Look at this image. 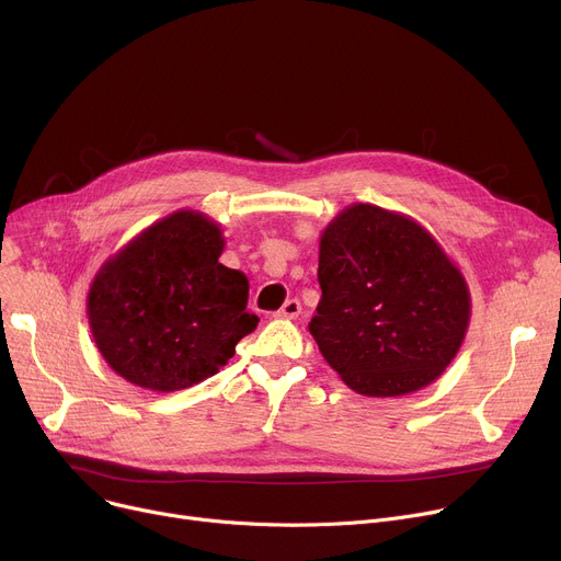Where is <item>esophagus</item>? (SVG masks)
Masks as SVG:
<instances>
[{"mask_svg":"<svg viewBox=\"0 0 561 561\" xmlns=\"http://www.w3.org/2000/svg\"><path fill=\"white\" fill-rule=\"evenodd\" d=\"M300 314V302L296 300V298H289L280 309H278V312H276V317L278 319H296Z\"/></svg>","mask_w":561,"mask_h":561,"instance_id":"34e87169","label":"esophagus"}]
</instances>
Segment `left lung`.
I'll use <instances>...</instances> for the list:
<instances>
[{
    "mask_svg": "<svg viewBox=\"0 0 561 561\" xmlns=\"http://www.w3.org/2000/svg\"><path fill=\"white\" fill-rule=\"evenodd\" d=\"M319 283L309 334L358 394L403 397L430 386L466 339L468 283L437 238L405 214L345 207L321 233Z\"/></svg>",
    "mask_w": 561,
    "mask_h": 561,
    "instance_id": "obj_1",
    "label": "left lung"
}]
</instances>
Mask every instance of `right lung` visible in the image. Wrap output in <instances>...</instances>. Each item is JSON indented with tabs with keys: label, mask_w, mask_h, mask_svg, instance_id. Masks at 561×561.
Wrapping results in <instances>:
<instances>
[{
	"label": "right lung",
	"mask_w": 561,
	"mask_h": 561,
	"mask_svg": "<svg viewBox=\"0 0 561 561\" xmlns=\"http://www.w3.org/2000/svg\"><path fill=\"white\" fill-rule=\"evenodd\" d=\"M220 225L180 209L140 231L95 274L87 314L108 367L151 392L192 388L227 365L259 317L249 280L218 263Z\"/></svg>",
	"instance_id": "obj_1"
}]
</instances>
